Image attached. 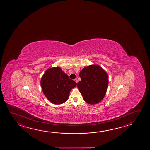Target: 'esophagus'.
Instances as JSON below:
<instances>
[{"label": "esophagus", "instance_id": "obj_1", "mask_svg": "<svg viewBox=\"0 0 150 150\" xmlns=\"http://www.w3.org/2000/svg\"><path fill=\"white\" fill-rule=\"evenodd\" d=\"M74 81H76V83L78 82V80H77V79H74Z\"/></svg>", "mask_w": 150, "mask_h": 150}]
</instances>
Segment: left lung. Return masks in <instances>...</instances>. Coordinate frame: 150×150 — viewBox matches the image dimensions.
<instances>
[{
  "label": "left lung",
  "mask_w": 150,
  "mask_h": 150,
  "mask_svg": "<svg viewBox=\"0 0 150 150\" xmlns=\"http://www.w3.org/2000/svg\"><path fill=\"white\" fill-rule=\"evenodd\" d=\"M81 81L77 86L83 99L89 104L100 102L105 96L108 84L106 72L97 65L84 67L79 73Z\"/></svg>",
  "instance_id": "1"
}]
</instances>
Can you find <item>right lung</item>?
I'll return each mask as SVG.
<instances>
[{
  "instance_id": "right-lung-1",
  "label": "right lung",
  "mask_w": 150,
  "mask_h": 150,
  "mask_svg": "<svg viewBox=\"0 0 150 150\" xmlns=\"http://www.w3.org/2000/svg\"><path fill=\"white\" fill-rule=\"evenodd\" d=\"M42 92L51 103L61 104L69 99L71 89L77 83L58 67L48 69L40 81Z\"/></svg>"
}]
</instances>
